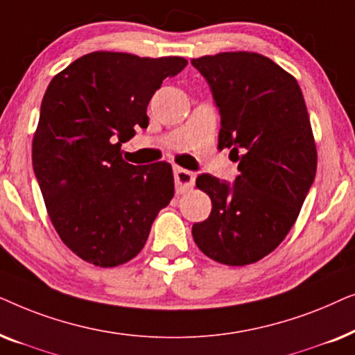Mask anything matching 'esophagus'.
I'll return each mask as SVG.
<instances>
[{
	"mask_svg": "<svg viewBox=\"0 0 355 355\" xmlns=\"http://www.w3.org/2000/svg\"><path fill=\"white\" fill-rule=\"evenodd\" d=\"M174 181H176V191L184 193L192 189L196 182V174L184 168H174Z\"/></svg>",
	"mask_w": 355,
	"mask_h": 355,
	"instance_id": "1",
	"label": "esophagus"
}]
</instances>
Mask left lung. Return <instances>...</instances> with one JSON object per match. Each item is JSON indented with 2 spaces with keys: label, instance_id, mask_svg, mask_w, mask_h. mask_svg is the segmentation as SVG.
Wrapping results in <instances>:
<instances>
[{
  "label": "left lung",
  "instance_id": "1",
  "mask_svg": "<svg viewBox=\"0 0 355 355\" xmlns=\"http://www.w3.org/2000/svg\"><path fill=\"white\" fill-rule=\"evenodd\" d=\"M221 113L218 148L239 162L236 182L200 174L211 198L208 220L192 226L203 254L227 266L271 254L297 220L317 173V147L302 90L263 55L227 51L191 61Z\"/></svg>",
  "mask_w": 355,
  "mask_h": 355
}]
</instances>
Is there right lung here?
<instances>
[{
  "mask_svg": "<svg viewBox=\"0 0 355 355\" xmlns=\"http://www.w3.org/2000/svg\"><path fill=\"white\" fill-rule=\"evenodd\" d=\"M181 56L94 51L53 77L43 95L32 163L48 216L87 263L113 268L144 249L158 211L174 197L171 164L134 166L121 144L148 125L147 106Z\"/></svg>",
  "mask_w": 355,
  "mask_h": 355,
  "instance_id": "obj_1",
  "label": "right lung"
}]
</instances>
